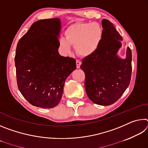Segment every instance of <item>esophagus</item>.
<instances>
[{"instance_id":"34e87169","label":"esophagus","mask_w":148,"mask_h":148,"mask_svg":"<svg viewBox=\"0 0 148 148\" xmlns=\"http://www.w3.org/2000/svg\"><path fill=\"white\" fill-rule=\"evenodd\" d=\"M82 64V62L79 61V60H76V67L77 69H79L80 68V65Z\"/></svg>"}]
</instances>
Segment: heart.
<instances>
[{
    "label": "heart",
    "instance_id": "obj_1",
    "mask_svg": "<svg viewBox=\"0 0 148 148\" xmlns=\"http://www.w3.org/2000/svg\"><path fill=\"white\" fill-rule=\"evenodd\" d=\"M64 34L66 38L59 40V47L64 53H71V46H75L79 56L87 57L99 47L103 37V29L95 22H76L67 27Z\"/></svg>",
    "mask_w": 148,
    "mask_h": 148
}]
</instances>
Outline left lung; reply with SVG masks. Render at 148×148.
Returning <instances> with one entry per match:
<instances>
[{
	"label": "left lung",
	"mask_w": 148,
	"mask_h": 148,
	"mask_svg": "<svg viewBox=\"0 0 148 148\" xmlns=\"http://www.w3.org/2000/svg\"><path fill=\"white\" fill-rule=\"evenodd\" d=\"M103 37L95 53L82 60L85 88L94 103L108 106L114 104L130 84L132 73V51L127 47L126 58L119 59L117 52L122 37L108 19L102 21Z\"/></svg>",
	"instance_id": "left-lung-1"
}]
</instances>
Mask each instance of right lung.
<instances>
[{"mask_svg": "<svg viewBox=\"0 0 148 148\" xmlns=\"http://www.w3.org/2000/svg\"><path fill=\"white\" fill-rule=\"evenodd\" d=\"M60 30L58 18L39 20L17 45V87L24 98L34 106H56L61 99L65 80L76 69L74 58L59 53Z\"/></svg>", "mask_w": 148, "mask_h": 148, "instance_id": "add662e5", "label": "right lung"}]
</instances>
